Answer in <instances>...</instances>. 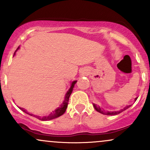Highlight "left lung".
I'll use <instances>...</instances> for the list:
<instances>
[{"label": "left lung", "instance_id": "obj_1", "mask_svg": "<svg viewBox=\"0 0 150 150\" xmlns=\"http://www.w3.org/2000/svg\"><path fill=\"white\" fill-rule=\"evenodd\" d=\"M137 97H136L135 99V101L137 100ZM93 106H94V108H95L96 111H98V112L102 113V114H104V115H108V116H111V115H113H113H117V114H118V113L123 112V111H125V110H126L127 108H128L129 107H130V106H126L125 107L123 108V109L120 110V111H105L104 109H102V108L99 107V106H97L95 104H93Z\"/></svg>", "mask_w": 150, "mask_h": 150}]
</instances>
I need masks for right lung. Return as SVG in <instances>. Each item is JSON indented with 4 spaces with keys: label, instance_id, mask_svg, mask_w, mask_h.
<instances>
[{
    "label": "right lung",
    "instance_id": "1",
    "mask_svg": "<svg viewBox=\"0 0 150 150\" xmlns=\"http://www.w3.org/2000/svg\"><path fill=\"white\" fill-rule=\"evenodd\" d=\"M19 48H20V47H18V49H17L16 51H15V52L18 51V50L19 49ZM76 82H77V80L73 81V82H72L71 85H70V89H68V92H67L66 94H65V97H64V100H63V103H62V104L60 105L59 107H58L56 110H54V111H52V112L50 113L49 116H43V117H41V116H35V115L32 114V113H29L28 111H27V110L25 109V108H20V107H19V108H20V109H21L22 111H23V112L27 113V114L30 115V116L36 117V118H39V119L41 120H49L54 119V118H58V117L62 116V115H63V113L65 112V111H66V108H67V107H68V101H69V97H70V94H71L72 92H73L74 86H75Z\"/></svg>",
    "mask_w": 150,
    "mask_h": 150
}]
</instances>
